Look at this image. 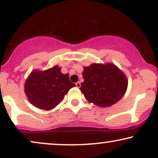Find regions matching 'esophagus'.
Here are the masks:
<instances>
[{
	"instance_id": "obj_1",
	"label": "esophagus",
	"mask_w": 158,
	"mask_h": 158,
	"mask_svg": "<svg viewBox=\"0 0 158 158\" xmlns=\"http://www.w3.org/2000/svg\"><path fill=\"white\" fill-rule=\"evenodd\" d=\"M76 86H77V87H78V88H79V87H81V84L79 81H78V82L76 83Z\"/></svg>"
}]
</instances>
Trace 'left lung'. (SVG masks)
<instances>
[{"mask_svg": "<svg viewBox=\"0 0 158 158\" xmlns=\"http://www.w3.org/2000/svg\"><path fill=\"white\" fill-rule=\"evenodd\" d=\"M80 90L87 101L100 107H109L126 93V76L113 63H93L84 67Z\"/></svg>", "mask_w": 158, "mask_h": 158, "instance_id": "obj_1", "label": "left lung"}]
</instances>
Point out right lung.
Returning a JSON list of instances; mask_svg holds the SVG:
<instances>
[{"mask_svg":"<svg viewBox=\"0 0 158 158\" xmlns=\"http://www.w3.org/2000/svg\"><path fill=\"white\" fill-rule=\"evenodd\" d=\"M75 86L69 80V73L63 74L61 68L55 65L45 71L33 70L25 81V93L32 105L49 111L62 102Z\"/></svg>","mask_w":158,"mask_h":158,"instance_id":"obj_1","label":"right lung"}]
</instances>
